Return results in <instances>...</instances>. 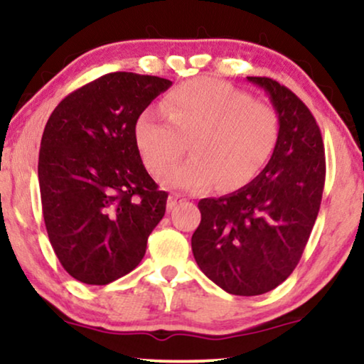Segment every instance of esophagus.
Masks as SVG:
<instances>
[{
  "label": "esophagus",
  "instance_id": "esophagus-1",
  "mask_svg": "<svg viewBox=\"0 0 364 364\" xmlns=\"http://www.w3.org/2000/svg\"><path fill=\"white\" fill-rule=\"evenodd\" d=\"M186 198L182 196H178V193H172V196H168V200H167V208L168 210H172L173 207H177L178 203H182Z\"/></svg>",
  "mask_w": 364,
  "mask_h": 364
}]
</instances>
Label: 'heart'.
Returning <instances> with one entry per match:
<instances>
[{
    "label": "heart",
    "mask_w": 364,
    "mask_h": 364,
    "mask_svg": "<svg viewBox=\"0 0 364 364\" xmlns=\"http://www.w3.org/2000/svg\"><path fill=\"white\" fill-rule=\"evenodd\" d=\"M159 117L147 109L134 122V141L149 171L173 166L191 142L187 162L161 181L182 191L218 186L235 191L267 166L280 139V119L272 106L250 94L208 77L178 84L161 101Z\"/></svg>",
    "instance_id": "b5f03b06"
}]
</instances>
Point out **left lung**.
<instances>
[{
    "label": "left lung",
    "instance_id": "1",
    "mask_svg": "<svg viewBox=\"0 0 364 364\" xmlns=\"http://www.w3.org/2000/svg\"><path fill=\"white\" fill-rule=\"evenodd\" d=\"M247 79L270 96L280 139L250 183L198 202L192 252L223 290L255 296L285 282L300 262L320 212L326 162L320 127L301 99L270 77Z\"/></svg>",
    "mask_w": 364,
    "mask_h": 364
}]
</instances>
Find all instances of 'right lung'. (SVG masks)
Segmentation results:
<instances>
[{
  "instance_id": "1",
  "label": "right lung",
  "mask_w": 364,
  "mask_h": 364,
  "mask_svg": "<svg viewBox=\"0 0 364 364\" xmlns=\"http://www.w3.org/2000/svg\"><path fill=\"white\" fill-rule=\"evenodd\" d=\"M168 79L109 73L58 104L39 149L38 177L49 242L86 285L132 272L166 213L168 193L144 167L134 122Z\"/></svg>"
}]
</instances>
